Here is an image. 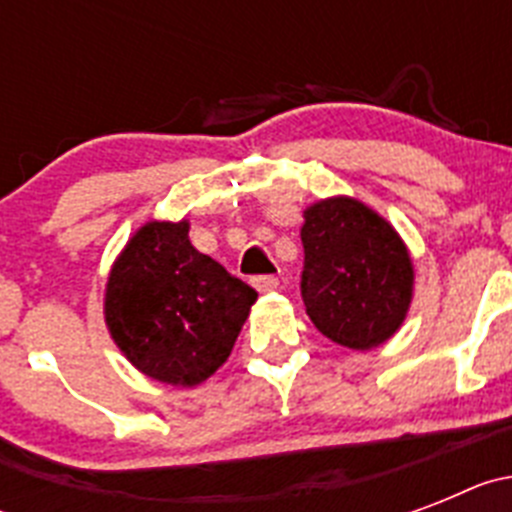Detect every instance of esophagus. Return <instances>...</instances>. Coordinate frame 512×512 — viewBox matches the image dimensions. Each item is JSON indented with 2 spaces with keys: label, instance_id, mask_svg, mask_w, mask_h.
Segmentation results:
<instances>
[{
  "label": "esophagus",
  "instance_id": "esophagus-1",
  "mask_svg": "<svg viewBox=\"0 0 512 512\" xmlns=\"http://www.w3.org/2000/svg\"><path fill=\"white\" fill-rule=\"evenodd\" d=\"M251 284L259 289V292H274V289L279 287V279L271 277V274H264V277H253Z\"/></svg>",
  "mask_w": 512,
  "mask_h": 512
}]
</instances>
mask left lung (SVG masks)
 <instances>
[{
	"label": "left lung",
	"instance_id": "obj_1",
	"mask_svg": "<svg viewBox=\"0 0 512 512\" xmlns=\"http://www.w3.org/2000/svg\"><path fill=\"white\" fill-rule=\"evenodd\" d=\"M302 300L315 328L369 351L395 333L413 300V261L384 217L351 197L307 207Z\"/></svg>",
	"mask_w": 512,
	"mask_h": 512
}]
</instances>
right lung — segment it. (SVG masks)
I'll use <instances>...</instances> for the list:
<instances>
[{"mask_svg":"<svg viewBox=\"0 0 512 512\" xmlns=\"http://www.w3.org/2000/svg\"><path fill=\"white\" fill-rule=\"evenodd\" d=\"M256 297L189 243V223L153 220L112 266L104 320L140 372L194 387L225 364Z\"/></svg>","mask_w":512,"mask_h":512,"instance_id":"add662e5","label":"right lung"}]
</instances>
